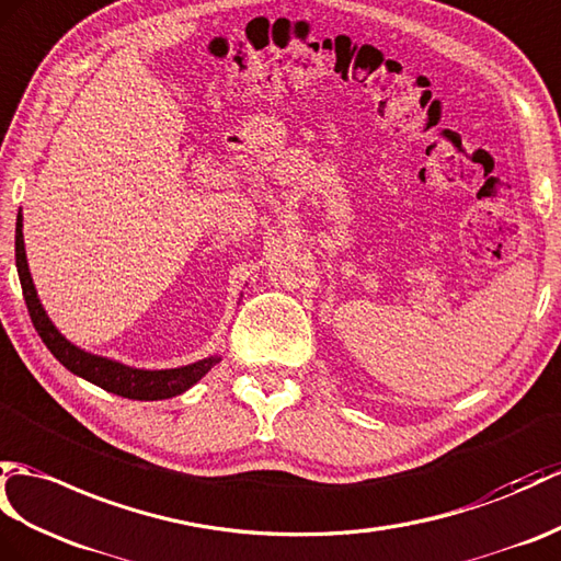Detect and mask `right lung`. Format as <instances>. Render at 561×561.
<instances>
[{
  "label": "right lung",
  "instance_id": "add662e5",
  "mask_svg": "<svg viewBox=\"0 0 561 561\" xmlns=\"http://www.w3.org/2000/svg\"><path fill=\"white\" fill-rule=\"evenodd\" d=\"M16 270H19L21 289H23L25 306H28V312H31V320L35 324L37 334H41V340L45 342V346L51 351V356H55L61 366L71 370L73 375L83 377V380L93 382L102 389H107L112 394H119L124 399H138V401H158V399L184 394L186 389H191L207 370L221 360L219 356H207L203 360L188 363V366H181V368L142 370V368L124 366L119 360L88 354V351L71 344L67 336L51 324L41 304V298H37L35 284L28 270V260H25L21 210L16 217Z\"/></svg>",
  "mask_w": 561,
  "mask_h": 561
}]
</instances>
